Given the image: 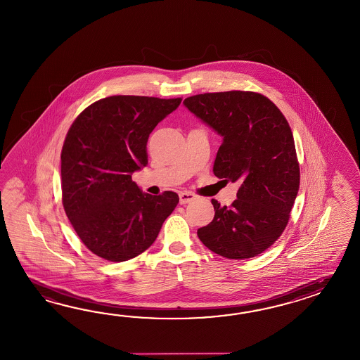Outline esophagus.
<instances>
[{"instance_id": "obj_1", "label": "esophagus", "mask_w": 360, "mask_h": 360, "mask_svg": "<svg viewBox=\"0 0 360 360\" xmlns=\"http://www.w3.org/2000/svg\"><path fill=\"white\" fill-rule=\"evenodd\" d=\"M179 197H180V205L189 203V202L194 201L197 198V195L191 192H180Z\"/></svg>"}]
</instances>
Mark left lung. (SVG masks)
<instances>
[{
	"instance_id": "obj_1",
	"label": "left lung",
	"mask_w": 360,
	"mask_h": 360,
	"mask_svg": "<svg viewBox=\"0 0 360 360\" xmlns=\"http://www.w3.org/2000/svg\"><path fill=\"white\" fill-rule=\"evenodd\" d=\"M183 103L223 137L214 175L240 183L229 207L211 200L215 217L197 234L224 258H252L284 232L300 189L292 129L276 105L259 93H205Z\"/></svg>"
}]
</instances>
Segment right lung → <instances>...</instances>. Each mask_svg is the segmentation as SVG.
Wrapping results in <instances>:
<instances>
[{
	"label": "right lung",
	"mask_w": 360,
	"mask_h": 360,
	"mask_svg": "<svg viewBox=\"0 0 360 360\" xmlns=\"http://www.w3.org/2000/svg\"><path fill=\"white\" fill-rule=\"evenodd\" d=\"M181 98L111 96L76 117L60 154L62 202L84 245L124 262L149 249L179 195L143 193L132 174L148 165L149 134Z\"/></svg>",
	"instance_id": "obj_1"
}]
</instances>
